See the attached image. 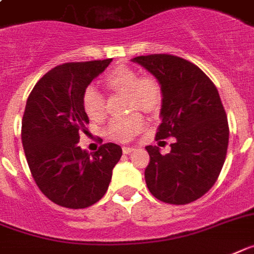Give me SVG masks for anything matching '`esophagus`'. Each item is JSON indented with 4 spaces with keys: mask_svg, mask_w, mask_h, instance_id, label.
Returning <instances> with one entry per match:
<instances>
[{
    "mask_svg": "<svg viewBox=\"0 0 254 254\" xmlns=\"http://www.w3.org/2000/svg\"><path fill=\"white\" fill-rule=\"evenodd\" d=\"M122 150L125 154H128V153H131L132 150H135V148H133V146H123Z\"/></svg>",
    "mask_w": 254,
    "mask_h": 254,
    "instance_id": "esophagus-1",
    "label": "esophagus"
}]
</instances>
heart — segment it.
Instances as JSON below:
<instances>
[{
  "label": "heart",
  "instance_id": "b5f03b06",
  "mask_svg": "<svg viewBox=\"0 0 254 254\" xmlns=\"http://www.w3.org/2000/svg\"><path fill=\"white\" fill-rule=\"evenodd\" d=\"M105 85L115 92L128 93L129 112L141 110L152 113L158 110L162 104V87L156 77L150 75L140 76L131 67H117L104 79ZM81 106L92 121H101L106 115V101L97 88L87 87L83 92ZM144 119L140 114H132L126 118L113 119L106 127V135L117 141H128L141 131Z\"/></svg>",
  "mask_w": 254,
  "mask_h": 254
}]
</instances>
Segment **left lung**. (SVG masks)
Here are the masks:
<instances>
[{"label": "left lung", "mask_w": 254, "mask_h": 254, "mask_svg": "<svg viewBox=\"0 0 254 254\" xmlns=\"http://www.w3.org/2000/svg\"><path fill=\"white\" fill-rule=\"evenodd\" d=\"M132 62L162 87V122L156 140L175 139L167 154H161L158 146H145L150 157L148 190L167 204H190L214 186L227 154L230 131L218 89L204 71L180 57L150 54Z\"/></svg>", "instance_id": "left-lung-1"}]
</instances>
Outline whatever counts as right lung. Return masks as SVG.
<instances>
[{
	"label": "right lung",
	"instance_id": "add662e5",
	"mask_svg": "<svg viewBox=\"0 0 254 254\" xmlns=\"http://www.w3.org/2000/svg\"><path fill=\"white\" fill-rule=\"evenodd\" d=\"M112 61L54 67L27 100L22 121L27 162L40 190L60 206L84 209L101 200L122 157V148L113 142L102 144L94 153L77 145L89 123L81 106L83 92Z\"/></svg>",
	"mask_w": 254,
	"mask_h": 254
}]
</instances>
